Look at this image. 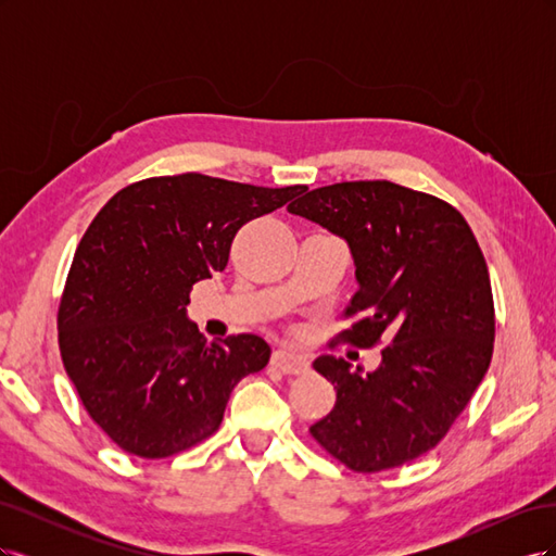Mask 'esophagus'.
Here are the masks:
<instances>
[{
	"label": "esophagus",
	"instance_id": "obj_1",
	"mask_svg": "<svg viewBox=\"0 0 556 556\" xmlns=\"http://www.w3.org/2000/svg\"><path fill=\"white\" fill-rule=\"evenodd\" d=\"M271 362H274V366L280 368L282 374H288V376H299V374L308 371V359L290 348H278L274 352Z\"/></svg>",
	"mask_w": 556,
	"mask_h": 556
}]
</instances>
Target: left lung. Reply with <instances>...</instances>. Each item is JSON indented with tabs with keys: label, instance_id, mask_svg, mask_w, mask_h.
I'll list each match as a JSON object with an SVG mask.
<instances>
[{
	"label": "left lung",
	"instance_id": "left-lung-1",
	"mask_svg": "<svg viewBox=\"0 0 556 556\" xmlns=\"http://www.w3.org/2000/svg\"><path fill=\"white\" fill-rule=\"evenodd\" d=\"M341 237L355 260L364 313L343 339L382 350L376 371L323 355L336 403L311 427L331 457L359 473L394 468L441 443L476 394L494 350V299L482 250L443 199L390 180L317 188L288 206Z\"/></svg>",
	"mask_w": 556,
	"mask_h": 556
}]
</instances>
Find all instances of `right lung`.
I'll return each mask as SVG.
<instances>
[{
    "label": "right lung",
    "mask_w": 556,
    "mask_h": 556,
    "mask_svg": "<svg viewBox=\"0 0 556 556\" xmlns=\"http://www.w3.org/2000/svg\"><path fill=\"white\" fill-rule=\"evenodd\" d=\"M201 174L131 182L76 248L58 313L60 352L88 415L143 459L220 427L233 387L268 364L255 333L206 343L188 317L192 285L225 271L237 231L304 192Z\"/></svg>",
    "instance_id": "1"
}]
</instances>
